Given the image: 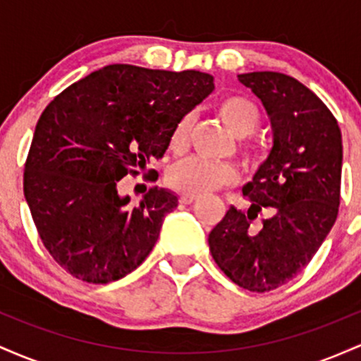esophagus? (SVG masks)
Here are the masks:
<instances>
[{"mask_svg":"<svg viewBox=\"0 0 361 361\" xmlns=\"http://www.w3.org/2000/svg\"><path fill=\"white\" fill-rule=\"evenodd\" d=\"M197 195H192V193H181V197H180V202L181 204H185V205H190V204H193V202H197Z\"/></svg>","mask_w":361,"mask_h":361,"instance_id":"34e87169","label":"esophagus"}]
</instances>
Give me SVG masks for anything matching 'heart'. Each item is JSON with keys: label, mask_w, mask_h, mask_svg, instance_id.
I'll return each mask as SVG.
<instances>
[{"label": "heart", "mask_w": 361, "mask_h": 361, "mask_svg": "<svg viewBox=\"0 0 361 361\" xmlns=\"http://www.w3.org/2000/svg\"><path fill=\"white\" fill-rule=\"evenodd\" d=\"M217 114L226 123V127L235 137H246L255 132L258 126L259 114L255 103L244 97H226L219 102ZM192 115H183L173 127L169 135V149L175 152L183 151L188 140L190 128H192ZM246 159H251L250 151L244 152ZM238 181V171L231 164H214L198 157H186L169 169L168 183L180 192L192 195H205L222 186L234 185Z\"/></svg>", "instance_id": "obj_1"}]
</instances>
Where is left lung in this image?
Wrapping results in <instances>:
<instances>
[{
  "label": "left lung",
  "instance_id": "1",
  "mask_svg": "<svg viewBox=\"0 0 361 361\" xmlns=\"http://www.w3.org/2000/svg\"><path fill=\"white\" fill-rule=\"evenodd\" d=\"M238 78L263 103L273 147L243 188L250 210L231 207L209 234V246L235 285L270 292L307 267L336 222L341 130L321 98L295 78L273 71ZM263 208L269 217L255 226L252 221Z\"/></svg>",
  "mask_w": 361,
  "mask_h": 361
}]
</instances>
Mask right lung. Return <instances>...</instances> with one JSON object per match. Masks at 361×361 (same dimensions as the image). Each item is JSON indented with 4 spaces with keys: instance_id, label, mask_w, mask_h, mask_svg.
<instances>
[{
    "instance_id": "add662e5",
    "label": "right lung",
    "mask_w": 361,
    "mask_h": 361,
    "mask_svg": "<svg viewBox=\"0 0 361 361\" xmlns=\"http://www.w3.org/2000/svg\"><path fill=\"white\" fill-rule=\"evenodd\" d=\"M212 90L207 73L111 64L49 103L25 163L23 192L44 246L66 271L110 283L147 258L178 198L154 186L132 205L118 181L163 157L178 120Z\"/></svg>"
}]
</instances>
